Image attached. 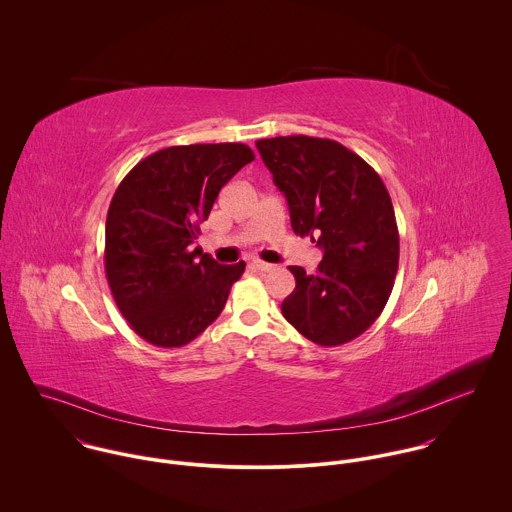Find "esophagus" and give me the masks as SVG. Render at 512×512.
Listing matches in <instances>:
<instances>
[{
    "label": "esophagus",
    "mask_w": 512,
    "mask_h": 512,
    "mask_svg": "<svg viewBox=\"0 0 512 512\" xmlns=\"http://www.w3.org/2000/svg\"><path fill=\"white\" fill-rule=\"evenodd\" d=\"M250 266H252L254 270H258V272H270V270H274V264H268V262H262V260H252Z\"/></svg>",
    "instance_id": "esophagus-1"
}]
</instances>
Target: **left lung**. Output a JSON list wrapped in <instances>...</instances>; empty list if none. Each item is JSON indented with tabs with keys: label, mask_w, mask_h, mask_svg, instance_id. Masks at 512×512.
Listing matches in <instances>:
<instances>
[{
	"label": "left lung",
	"mask_w": 512,
	"mask_h": 512,
	"mask_svg": "<svg viewBox=\"0 0 512 512\" xmlns=\"http://www.w3.org/2000/svg\"><path fill=\"white\" fill-rule=\"evenodd\" d=\"M288 200L292 230L324 250L316 274L290 266L294 292L284 318L318 345L361 336L383 312L399 266V232L389 192L359 155L306 135L256 141Z\"/></svg>",
	"instance_id": "8db88e82"
}]
</instances>
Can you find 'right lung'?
<instances>
[{
    "mask_svg": "<svg viewBox=\"0 0 512 512\" xmlns=\"http://www.w3.org/2000/svg\"><path fill=\"white\" fill-rule=\"evenodd\" d=\"M254 161L240 143L169 147L129 172L107 212L105 274L117 308L143 340L180 347L224 310L246 264L194 248L220 188Z\"/></svg>",
    "mask_w": 512,
    "mask_h": 512,
    "instance_id": "right-lung-1",
    "label": "right lung"
}]
</instances>
